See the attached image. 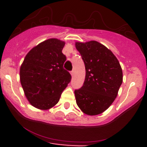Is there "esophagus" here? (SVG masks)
<instances>
[{
  "mask_svg": "<svg viewBox=\"0 0 147 147\" xmlns=\"http://www.w3.org/2000/svg\"><path fill=\"white\" fill-rule=\"evenodd\" d=\"M71 76H74V71H71Z\"/></svg>",
  "mask_w": 147,
  "mask_h": 147,
  "instance_id": "esophagus-1",
  "label": "esophagus"
}]
</instances>
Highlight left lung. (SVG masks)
<instances>
[{"instance_id": "obj_1", "label": "left lung", "mask_w": 147, "mask_h": 147, "mask_svg": "<svg viewBox=\"0 0 147 147\" xmlns=\"http://www.w3.org/2000/svg\"><path fill=\"white\" fill-rule=\"evenodd\" d=\"M76 48L86 73L82 87L74 91L76 104L84 113L98 115L117 96L123 81L121 67L112 51L96 41L76 42Z\"/></svg>"}]
</instances>
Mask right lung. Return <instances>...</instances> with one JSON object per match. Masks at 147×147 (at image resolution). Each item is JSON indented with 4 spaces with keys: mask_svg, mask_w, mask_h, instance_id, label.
I'll return each instance as SVG.
<instances>
[{
    "mask_svg": "<svg viewBox=\"0 0 147 147\" xmlns=\"http://www.w3.org/2000/svg\"><path fill=\"white\" fill-rule=\"evenodd\" d=\"M64 45L65 42L58 39L43 41L26 54L20 66V83L25 96L36 108L54 107L71 82L70 73L63 68Z\"/></svg>",
    "mask_w": 147,
    "mask_h": 147,
    "instance_id": "obj_1",
    "label": "right lung"
}]
</instances>
